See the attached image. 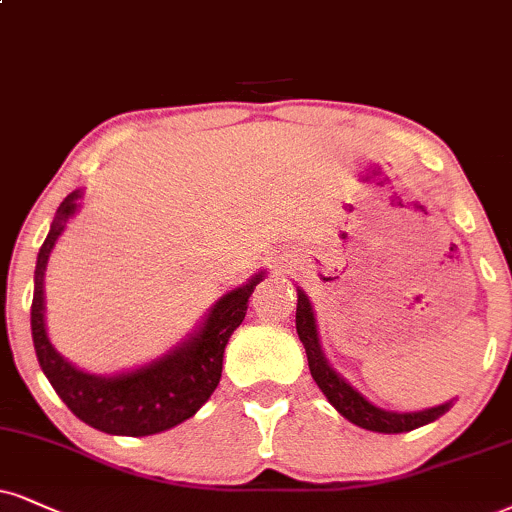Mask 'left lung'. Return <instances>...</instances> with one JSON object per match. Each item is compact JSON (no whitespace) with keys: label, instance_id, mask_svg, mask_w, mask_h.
I'll list each match as a JSON object with an SVG mask.
<instances>
[{"label":"left lung","instance_id":"obj_1","mask_svg":"<svg viewBox=\"0 0 512 512\" xmlns=\"http://www.w3.org/2000/svg\"><path fill=\"white\" fill-rule=\"evenodd\" d=\"M296 332H299V339L304 342L308 368H311L315 384L323 389L327 401H330L346 420L353 422V425L363 427V430L382 432V434L410 432L415 430V427H422L427 425V422L437 420L439 415H444L446 410L453 406V401H449L444 403V406L420 410V413H391V410H382L372 406L370 401H365L363 396L351 387V384H346L342 377L327 365L318 344V332H315V318H313L311 304H308L306 294L301 292V289H299V304H296Z\"/></svg>","mask_w":512,"mask_h":512}]
</instances>
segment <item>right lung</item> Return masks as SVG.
I'll return each instance as SVG.
<instances>
[{
  "label": "right lung",
  "instance_id": "obj_1",
  "mask_svg": "<svg viewBox=\"0 0 512 512\" xmlns=\"http://www.w3.org/2000/svg\"><path fill=\"white\" fill-rule=\"evenodd\" d=\"M75 199H80V192L68 194L61 201L52 230L37 254L35 292L33 306H30L37 361L63 403L94 430L125 434V437H147V434L170 430L192 418L218 387L227 339L242 325L246 308H249V296L263 275H256L249 285L225 294L208 313L204 327L187 344L178 346L161 361L118 377L87 375L63 361L49 344L47 330H44V268H47L49 251L56 237L61 235L63 223L78 206Z\"/></svg>",
  "mask_w": 512,
  "mask_h": 512
}]
</instances>
